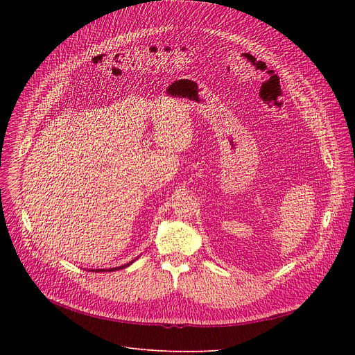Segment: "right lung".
I'll return each mask as SVG.
<instances>
[{"label": "right lung", "mask_w": 355, "mask_h": 355, "mask_svg": "<svg viewBox=\"0 0 355 355\" xmlns=\"http://www.w3.org/2000/svg\"><path fill=\"white\" fill-rule=\"evenodd\" d=\"M135 260H137V259L130 260L129 263H126V265H122V266H116V268H109V269H92L90 272H114V270H121V269H125V268H128V266L132 265V263L135 262Z\"/></svg>", "instance_id": "1"}]
</instances>
